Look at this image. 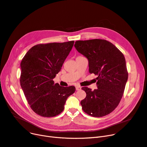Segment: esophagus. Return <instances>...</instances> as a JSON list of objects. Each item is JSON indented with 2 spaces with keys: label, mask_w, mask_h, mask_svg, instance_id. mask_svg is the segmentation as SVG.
<instances>
[{
  "label": "esophagus",
  "mask_w": 147,
  "mask_h": 147,
  "mask_svg": "<svg viewBox=\"0 0 147 147\" xmlns=\"http://www.w3.org/2000/svg\"><path fill=\"white\" fill-rule=\"evenodd\" d=\"M81 87L80 86H76V90H80Z\"/></svg>",
  "instance_id": "34e87169"
}]
</instances>
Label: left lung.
Returning a JSON list of instances; mask_svg holds the SVG:
<instances>
[{"mask_svg": "<svg viewBox=\"0 0 147 147\" xmlns=\"http://www.w3.org/2000/svg\"><path fill=\"white\" fill-rule=\"evenodd\" d=\"M88 60L89 72L97 75V88L82 87L86 97L81 102L82 110L89 115L102 117L118 105L128 79L123 54L110 42L100 39L77 40L74 45Z\"/></svg>", "mask_w": 147, "mask_h": 147, "instance_id": "left-lung-1", "label": "left lung"}]
</instances>
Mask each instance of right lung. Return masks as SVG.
I'll use <instances>...</instances> for the list:
<instances>
[{"label":"right lung","mask_w":147,"mask_h":147,"mask_svg":"<svg viewBox=\"0 0 147 147\" xmlns=\"http://www.w3.org/2000/svg\"><path fill=\"white\" fill-rule=\"evenodd\" d=\"M74 44L71 40L36 45L21 62V87L31 109L40 116L60 114L67 97L75 92L74 86L61 87L53 81Z\"/></svg>","instance_id":"1"}]
</instances>
